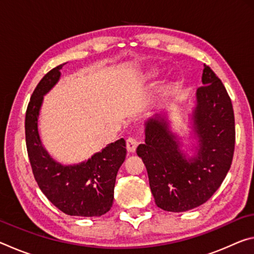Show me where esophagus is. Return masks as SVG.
I'll return each instance as SVG.
<instances>
[{"label":"esophagus","mask_w":254,"mask_h":254,"mask_svg":"<svg viewBox=\"0 0 254 254\" xmlns=\"http://www.w3.org/2000/svg\"><path fill=\"white\" fill-rule=\"evenodd\" d=\"M137 145H139V142L134 137H128L127 140V149L128 152H134Z\"/></svg>","instance_id":"1"}]
</instances>
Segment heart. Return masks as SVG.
Masks as SVG:
<instances>
[{
  "instance_id": "obj_1",
  "label": "heart",
  "mask_w": 254,
  "mask_h": 254,
  "mask_svg": "<svg viewBox=\"0 0 254 254\" xmlns=\"http://www.w3.org/2000/svg\"><path fill=\"white\" fill-rule=\"evenodd\" d=\"M159 71H160V67L157 66V65H153V66H150L148 68H145V69L141 72V79L142 80H150L156 77Z\"/></svg>"
}]
</instances>
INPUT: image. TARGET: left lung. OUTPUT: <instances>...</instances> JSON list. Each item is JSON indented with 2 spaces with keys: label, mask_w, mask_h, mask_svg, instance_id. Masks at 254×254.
<instances>
[{
  "label": "left lung",
  "mask_w": 254,
  "mask_h": 254,
  "mask_svg": "<svg viewBox=\"0 0 254 254\" xmlns=\"http://www.w3.org/2000/svg\"><path fill=\"white\" fill-rule=\"evenodd\" d=\"M201 86L196 92L191 132L196 140L189 157L182 137L173 132L166 115L144 123V144L136 154L148 171L149 184L158 207L186 212L213 196L230 170L235 144L234 112L221 79L204 65Z\"/></svg>",
  "instance_id": "1"
}]
</instances>
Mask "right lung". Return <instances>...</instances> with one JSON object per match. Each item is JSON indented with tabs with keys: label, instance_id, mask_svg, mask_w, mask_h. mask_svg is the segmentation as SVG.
Here are the masks:
<instances>
[{
	"label": "right lung",
	"instance_id": "1",
	"mask_svg": "<svg viewBox=\"0 0 254 254\" xmlns=\"http://www.w3.org/2000/svg\"><path fill=\"white\" fill-rule=\"evenodd\" d=\"M59 65L44 76L30 98L25 113V142L38 186L51 203L71 216H102L114 199L118 171L126 160V141L120 139L76 165H62L42 145L38 120L44 96L60 78Z\"/></svg>",
	"mask_w": 254,
	"mask_h": 254
}]
</instances>
